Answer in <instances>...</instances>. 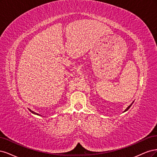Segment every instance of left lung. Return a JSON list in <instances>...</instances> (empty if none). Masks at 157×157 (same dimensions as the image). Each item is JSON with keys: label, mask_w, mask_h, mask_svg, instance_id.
Here are the masks:
<instances>
[{"label": "left lung", "mask_w": 157, "mask_h": 157, "mask_svg": "<svg viewBox=\"0 0 157 157\" xmlns=\"http://www.w3.org/2000/svg\"><path fill=\"white\" fill-rule=\"evenodd\" d=\"M134 101H133V102H132V104H130V105H129L128 106V107H127V108H126L125 109V110L124 111V112H123V113H124V112H126V111H128V110L129 109V108H130L131 107V105H132V104L134 103Z\"/></svg>", "instance_id": "8db88e82"}]
</instances>
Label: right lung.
Listing matches in <instances>:
<instances>
[{
	"instance_id": "add662e5",
	"label": "right lung",
	"mask_w": 157,
	"mask_h": 157,
	"mask_svg": "<svg viewBox=\"0 0 157 157\" xmlns=\"http://www.w3.org/2000/svg\"><path fill=\"white\" fill-rule=\"evenodd\" d=\"M29 110L30 111V112H31L32 113H33V114H34V115H39V116H42V115H40V114H38V113H36V112H33V111H32L31 109H29Z\"/></svg>"
}]
</instances>
